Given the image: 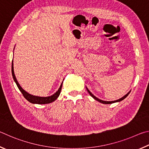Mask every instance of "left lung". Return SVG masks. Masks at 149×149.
I'll use <instances>...</instances> for the list:
<instances>
[{
	"label": "left lung",
	"instance_id": "obj_1",
	"mask_svg": "<svg viewBox=\"0 0 149 149\" xmlns=\"http://www.w3.org/2000/svg\"><path fill=\"white\" fill-rule=\"evenodd\" d=\"M86 89H87V91L88 92V93H90V95L92 96V97H93V98H94L95 100H97V101H98L99 102H100V103H103V104H111V103H116V102H118V101H121L122 100H124L125 98H126L127 95H129V93H130V92H128L127 93L126 95H125L123 97H122V98H120V99H119V100H116V101H103V100H100V99H98V98H97L95 97V96H94L93 95L92 93H91L90 91H89V90L88 89V88H86Z\"/></svg>",
	"mask_w": 149,
	"mask_h": 149
}]
</instances>
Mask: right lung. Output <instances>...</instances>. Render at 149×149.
Here are the masks:
<instances>
[{
    "label": "right lung",
    "mask_w": 149,
    "mask_h": 149,
    "mask_svg": "<svg viewBox=\"0 0 149 149\" xmlns=\"http://www.w3.org/2000/svg\"><path fill=\"white\" fill-rule=\"evenodd\" d=\"M13 61H12V77L13 79H14L15 82L16 83V84L18 88L20 90V92H22L23 95L24 96V97L28 101H29L31 103H36V104H48V103H50L52 102H53L56 99L59 97V95L61 93V88H62V84H61V86L59 87V90L57 91V92L54 93V95H52L51 96H49V97H38V96H35V95H32L28 93L27 92H26L24 90L22 89V88L20 86V85L19 84V83L17 82L16 78L15 77L14 74V66H13Z\"/></svg>",
    "instance_id": "add662e5"
}]
</instances>
